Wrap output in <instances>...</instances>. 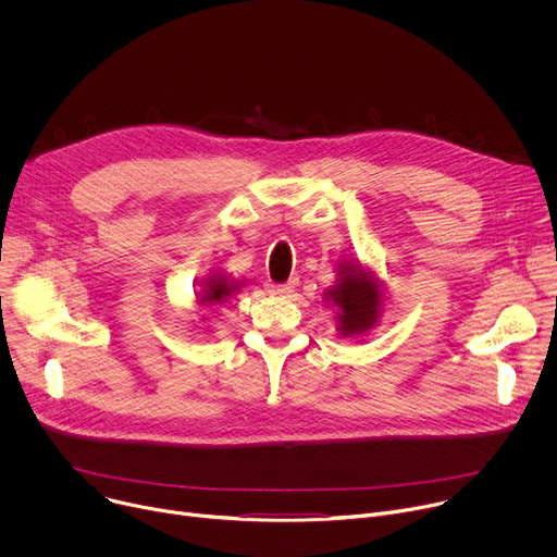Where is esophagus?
I'll return each mask as SVG.
<instances>
[{
  "label": "esophagus",
  "mask_w": 557,
  "mask_h": 557,
  "mask_svg": "<svg viewBox=\"0 0 557 557\" xmlns=\"http://www.w3.org/2000/svg\"><path fill=\"white\" fill-rule=\"evenodd\" d=\"M295 286H297V280L293 277V280H288L286 284H277V286H273L271 290H273V295H290V293L295 290Z\"/></svg>",
  "instance_id": "1"
}]
</instances>
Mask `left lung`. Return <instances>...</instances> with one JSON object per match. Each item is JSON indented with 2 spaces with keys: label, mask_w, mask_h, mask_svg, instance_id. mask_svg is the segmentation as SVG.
Here are the masks:
<instances>
[{
  "label": "left lung",
  "mask_w": 557,
  "mask_h": 557,
  "mask_svg": "<svg viewBox=\"0 0 557 557\" xmlns=\"http://www.w3.org/2000/svg\"><path fill=\"white\" fill-rule=\"evenodd\" d=\"M324 297L329 304L337 306L335 320L342 337L366 335L376 326L383 304L381 282L359 262H339L337 280Z\"/></svg>",
  "instance_id": "left-lung-1"
}]
</instances>
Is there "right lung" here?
Wrapping results in <instances>:
<instances>
[{
    "mask_svg": "<svg viewBox=\"0 0 557 557\" xmlns=\"http://www.w3.org/2000/svg\"><path fill=\"white\" fill-rule=\"evenodd\" d=\"M243 288V282H231L228 275L224 273H211L205 282H202V290L198 295V306L200 308H211V306H220L224 304L228 297H233V293H237Z\"/></svg>",
    "mask_w": 557,
    "mask_h": 557,
    "instance_id": "1",
    "label": "right lung"
}]
</instances>
